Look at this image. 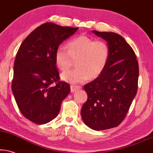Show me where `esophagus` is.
I'll return each instance as SVG.
<instances>
[{
	"instance_id": "esophagus-1",
	"label": "esophagus",
	"mask_w": 153,
	"mask_h": 153,
	"mask_svg": "<svg viewBox=\"0 0 153 153\" xmlns=\"http://www.w3.org/2000/svg\"><path fill=\"white\" fill-rule=\"evenodd\" d=\"M81 89V87L79 85H71V92H74L76 90H80Z\"/></svg>"
}]
</instances>
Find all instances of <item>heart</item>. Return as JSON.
<instances>
[{
	"mask_svg": "<svg viewBox=\"0 0 153 153\" xmlns=\"http://www.w3.org/2000/svg\"><path fill=\"white\" fill-rule=\"evenodd\" d=\"M109 56V47L105 42L80 35L68 42V49L63 46L57 48L55 62L60 70L64 71L75 59L76 68L63 73L61 78L65 82L80 83L100 76L107 66Z\"/></svg>",
	"mask_w": 153,
	"mask_h": 153,
	"instance_id": "1",
	"label": "heart"
}]
</instances>
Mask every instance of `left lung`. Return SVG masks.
Instances as JSON below:
<instances>
[{
	"mask_svg": "<svg viewBox=\"0 0 153 153\" xmlns=\"http://www.w3.org/2000/svg\"><path fill=\"white\" fill-rule=\"evenodd\" d=\"M92 32L107 42L109 56L102 74L84 86L88 100L81 117L89 128L102 131L118 126L126 116L137 93L139 68L134 51L121 35Z\"/></svg>",
	"mask_w": 153,
	"mask_h": 153,
	"instance_id": "8db88e82",
	"label": "left lung"
}]
</instances>
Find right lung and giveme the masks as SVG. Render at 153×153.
<instances>
[{"instance_id": "right-lung-1", "label": "right lung", "mask_w": 153, "mask_h": 153, "mask_svg": "<svg viewBox=\"0 0 153 153\" xmlns=\"http://www.w3.org/2000/svg\"><path fill=\"white\" fill-rule=\"evenodd\" d=\"M78 30L44 23L29 34L19 48L12 91L20 112L32 122L44 124L52 121L70 92L68 83L59 80L55 52Z\"/></svg>"}]
</instances>
